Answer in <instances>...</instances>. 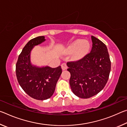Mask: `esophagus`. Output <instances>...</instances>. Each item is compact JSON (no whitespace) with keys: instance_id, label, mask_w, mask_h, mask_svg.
<instances>
[{"instance_id":"obj_1","label":"esophagus","mask_w":127,"mask_h":127,"mask_svg":"<svg viewBox=\"0 0 127 127\" xmlns=\"http://www.w3.org/2000/svg\"><path fill=\"white\" fill-rule=\"evenodd\" d=\"M61 66H62V69L63 70H65L67 69V65H66V64L65 63L62 64L61 65Z\"/></svg>"}]
</instances>
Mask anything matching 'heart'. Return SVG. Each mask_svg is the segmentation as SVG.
Returning <instances> with one entry per match:
<instances>
[{"mask_svg":"<svg viewBox=\"0 0 127 127\" xmlns=\"http://www.w3.org/2000/svg\"><path fill=\"white\" fill-rule=\"evenodd\" d=\"M90 48V44L89 41L77 40L69 45L65 52L67 54L72 53V59L74 61H79L89 53Z\"/></svg>","mask_w":127,"mask_h":127,"instance_id":"heart-1","label":"heart"}]
</instances>
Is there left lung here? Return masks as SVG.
I'll return each instance as SVG.
<instances>
[{
    "mask_svg": "<svg viewBox=\"0 0 127 127\" xmlns=\"http://www.w3.org/2000/svg\"><path fill=\"white\" fill-rule=\"evenodd\" d=\"M91 52L82 59L67 63L70 72L69 84L73 94L88 98L104 89L111 70V62L106 46L101 41L91 36Z\"/></svg>",
    "mask_w": 127,
    "mask_h": 127,
    "instance_id": "left-lung-1",
    "label": "left lung"
}]
</instances>
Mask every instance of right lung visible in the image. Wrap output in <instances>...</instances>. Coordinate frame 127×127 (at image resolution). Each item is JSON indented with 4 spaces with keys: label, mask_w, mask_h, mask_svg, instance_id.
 Wrapping results in <instances>:
<instances>
[{
    "label": "right lung",
    "mask_w": 127,
    "mask_h": 127,
    "mask_svg": "<svg viewBox=\"0 0 127 127\" xmlns=\"http://www.w3.org/2000/svg\"><path fill=\"white\" fill-rule=\"evenodd\" d=\"M45 41L43 36L30 40L19 55L16 67L17 80L21 87L30 97L38 100L51 97L62 72L61 66L54 68L49 66L38 67L31 64V50Z\"/></svg>",
    "instance_id": "right-lung-1"
}]
</instances>
